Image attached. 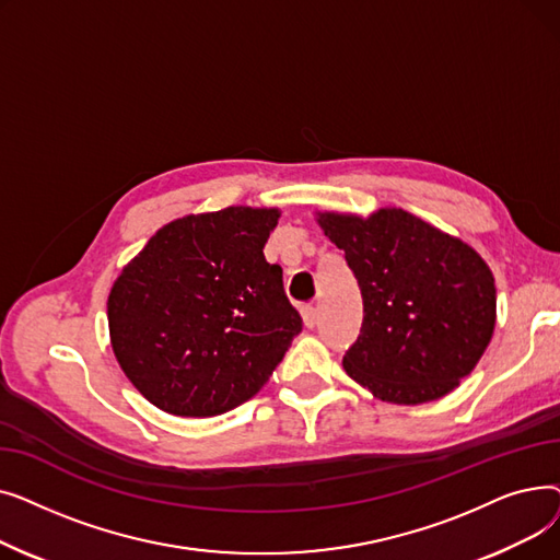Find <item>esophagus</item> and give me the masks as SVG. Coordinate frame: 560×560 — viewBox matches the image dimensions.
<instances>
[{
	"label": "esophagus",
	"instance_id": "34e87169",
	"mask_svg": "<svg viewBox=\"0 0 560 560\" xmlns=\"http://www.w3.org/2000/svg\"><path fill=\"white\" fill-rule=\"evenodd\" d=\"M302 319H304V325H306L308 329H313V327L317 325V308H315L313 304L302 306Z\"/></svg>",
	"mask_w": 560,
	"mask_h": 560
}]
</instances>
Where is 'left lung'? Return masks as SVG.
<instances>
[{
  "mask_svg": "<svg viewBox=\"0 0 560 560\" xmlns=\"http://www.w3.org/2000/svg\"><path fill=\"white\" fill-rule=\"evenodd\" d=\"M363 295V327L345 372L381 401L416 406L458 388L497 322L488 262L456 235L386 206L368 218L315 213Z\"/></svg>",
  "mask_w": 560,
  "mask_h": 560,
  "instance_id": "1",
  "label": "left lung"
}]
</instances>
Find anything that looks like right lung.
Wrapping results in <instances>:
<instances>
[{
  "instance_id": "add662e5",
  "label": "right lung",
  "mask_w": 560,
  "mask_h": 560,
  "mask_svg": "<svg viewBox=\"0 0 560 560\" xmlns=\"http://www.w3.org/2000/svg\"><path fill=\"white\" fill-rule=\"evenodd\" d=\"M279 209L229 206L161 226L108 292L113 354L133 388L182 418L252 399L285 357L302 317L262 256Z\"/></svg>"
}]
</instances>
